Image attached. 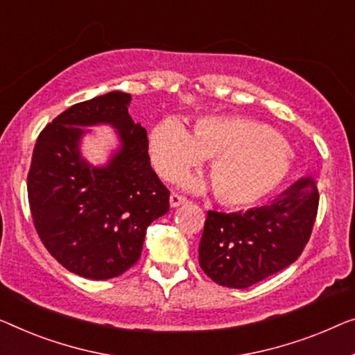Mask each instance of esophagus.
I'll use <instances>...</instances> for the list:
<instances>
[{
	"label": "esophagus",
	"instance_id": "1",
	"mask_svg": "<svg viewBox=\"0 0 355 355\" xmlns=\"http://www.w3.org/2000/svg\"><path fill=\"white\" fill-rule=\"evenodd\" d=\"M168 202H171V207H178V205L187 204L188 199L183 198V196L177 194V193H172L171 198H168Z\"/></svg>",
	"mask_w": 355,
	"mask_h": 355
}]
</instances>
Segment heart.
I'll return each instance as SVG.
<instances>
[{"label":"heart","instance_id":"heart-1","mask_svg":"<svg viewBox=\"0 0 355 355\" xmlns=\"http://www.w3.org/2000/svg\"><path fill=\"white\" fill-rule=\"evenodd\" d=\"M148 155L164 180H175L210 157L215 196L230 207L261 202L276 191L292 167V151L276 132L242 116H207L194 124L191 134L177 121H162L150 132ZM183 184L205 188L196 178H184Z\"/></svg>","mask_w":355,"mask_h":355}]
</instances>
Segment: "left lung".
Wrapping results in <instances>:
<instances>
[{"label": "left lung", "mask_w": 355, "mask_h": 355, "mask_svg": "<svg viewBox=\"0 0 355 355\" xmlns=\"http://www.w3.org/2000/svg\"><path fill=\"white\" fill-rule=\"evenodd\" d=\"M319 207L313 177H303L271 204L247 211L209 210L199 264L218 285L247 288L282 271L308 244Z\"/></svg>", "instance_id": "1"}]
</instances>
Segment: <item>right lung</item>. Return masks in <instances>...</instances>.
I'll return each instance as SVG.
<instances>
[{"label":"right lung","instance_id":"right-lung-1","mask_svg":"<svg viewBox=\"0 0 355 355\" xmlns=\"http://www.w3.org/2000/svg\"><path fill=\"white\" fill-rule=\"evenodd\" d=\"M130 100L113 91L73 105L42 129L31 157L26 188L36 232L63 268L86 279H113L134 266L146 228L168 211L171 193L151 168ZM98 123L120 139L103 166L80 155L85 127Z\"/></svg>","mask_w":355,"mask_h":355}]
</instances>
